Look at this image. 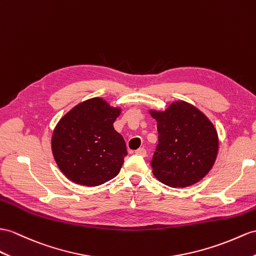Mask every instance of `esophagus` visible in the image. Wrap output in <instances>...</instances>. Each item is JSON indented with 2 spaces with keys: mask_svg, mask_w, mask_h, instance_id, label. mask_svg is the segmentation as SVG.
<instances>
[{
  "mask_svg": "<svg viewBox=\"0 0 256 256\" xmlns=\"http://www.w3.org/2000/svg\"><path fill=\"white\" fill-rule=\"evenodd\" d=\"M136 154H138V155H140V156H146V148H138L136 150V151L134 152Z\"/></svg>",
  "mask_w": 256,
  "mask_h": 256,
  "instance_id": "34e87169",
  "label": "esophagus"
}]
</instances>
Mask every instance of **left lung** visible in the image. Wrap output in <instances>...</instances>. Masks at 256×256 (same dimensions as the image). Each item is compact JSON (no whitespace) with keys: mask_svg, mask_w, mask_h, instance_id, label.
Here are the masks:
<instances>
[{"mask_svg":"<svg viewBox=\"0 0 256 256\" xmlns=\"http://www.w3.org/2000/svg\"><path fill=\"white\" fill-rule=\"evenodd\" d=\"M158 122V144L151 160L153 175L172 188L200 182L214 166L218 134L204 113L186 101H175L165 110H150Z\"/></svg>","mask_w":256,"mask_h":256,"instance_id":"left-lung-1","label":"left lung"}]
</instances>
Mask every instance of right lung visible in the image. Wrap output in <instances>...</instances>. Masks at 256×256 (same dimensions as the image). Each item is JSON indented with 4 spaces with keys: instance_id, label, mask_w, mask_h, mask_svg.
<instances>
[{
    "instance_id": "obj_1",
    "label": "right lung",
    "mask_w": 256,
    "mask_h": 256,
    "mask_svg": "<svg viewBox=\"0 0 256 256\" xmlns=\"http://www.w3.org/2000/svg\"><path fill=\"white\" fill-rule=\"evenodd\" d=\"M122 108L103 98L80 102L60 118L51 148L60 172L70 182L96 186L113 179L126 156V143L113 124Z\"/></svg>"
}]
</instances>
